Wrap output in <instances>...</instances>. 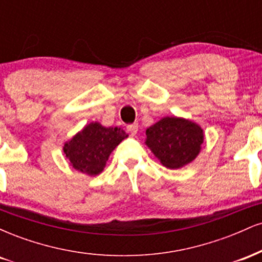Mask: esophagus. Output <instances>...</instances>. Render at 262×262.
<instances>
[{"mask_svg": "<svg viewBox=\"0 0 262 262\" xmlns=\"http://www.w3.org/2000/svg\"><path fill=\"white\" fill-rule=\"evenodd\" d=\"M128 132L129 133H130L132 135H135L138 133V124H130V125H128Z\"/></svg>", "mask_w": 262, "mask_h": 262, "instance_id": "34e87169", "label": "esophagus"}]
</instances>
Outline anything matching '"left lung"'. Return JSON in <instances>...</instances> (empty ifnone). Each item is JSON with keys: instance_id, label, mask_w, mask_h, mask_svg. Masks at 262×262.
<instances>
[{"instance_id": "1", "label": "left lung", "mask_w": 262, "mask_h": 262, "mask_svg": "<svg viewBox=\"0 0 262 262\" xmlns=\"http://www.w3.org/2000/svg\"><path fill=\"white\" fill-rule=\"evenodd\" d=\"M203 140V129L197 123L164 117L146 129L145 144L165 167L176 170L197 158Z\"/></svg>"}]
</instances>
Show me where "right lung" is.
Returning a JSON list of instances; mask_svg holds the SVG:
<instances>
[{"mask_svg":"<svg viewBox=\"0 0 262 262\" xmlns=\"http://www.w3.org/2000/svg\"><path fill=\"white\" fill-rule=\"evenodd\" d=\"M128 135L121 128L103 127L97 122L87 124L64 144V154L75 170L96 176L103 171L114 148Z\"/></svg>","mask_w":262,"mask_h":262,"instance_id":"obj_1","label":"right lung"}]
</instances>
